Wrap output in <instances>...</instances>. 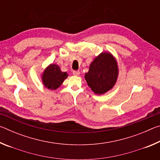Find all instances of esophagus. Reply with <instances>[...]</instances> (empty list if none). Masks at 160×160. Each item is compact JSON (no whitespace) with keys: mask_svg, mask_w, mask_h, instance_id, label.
Returning <instances> with one entry per match:
<instances>
[{"mask_svg":"<svg viewBox=\"0 0 160 160\" xmlns=\"http://www.w3.org/2000/svg\"><path fill=\"white\" fill-rule=\"evenodd\" d=\"M72 74L74 75H76V76H78V75L80 74V72L79 70H73V71H72Z\"/></svg>","mask_w":160,"mask_h":160,"instance_id":"esophagus-1","label":"esophagus"}]
</instances>
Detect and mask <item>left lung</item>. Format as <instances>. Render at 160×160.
I'll list each match as a JSON object with an SVG mask.
<instances>
[{
  "label": "left lung",
  "instance_id": "1",
  "mask_svg": "<svg viewBox=\"0 0 160 160\" xmlns=\"http://www.w3.org/2000/svg\"><path fill=\"white\" fill-rule=\"evenodd\" d=\"M117 62L110 53H102L92 62L85 78L94 93L102 94L110 90L117 80Z\"/></svg>",
  "mask_w": 160,
  "mask_h": 160
}]
</instances>
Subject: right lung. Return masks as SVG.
<instances>
[{"label": "right lung", "instance_id": "1", "mask_svg": "<svg viewBox=\"0 0 160 160\" xmlns=\"http://www.w3.org/2000/svg\"><path fill=\"white\" fill-rule=\"evenodd\" d=\"M67 77V72H62L57 65L51 64L45 69L42 75V81L47 88L56 90L61 85Z\"/></svg>", "mask_w": 160, "mask_h": 160}]
</instances>
